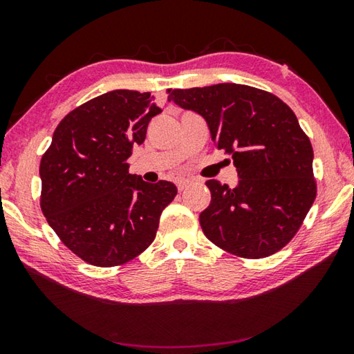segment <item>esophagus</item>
<instances>
[{
	"mask_svg": "<svg viewBox=\"0 0 354 354\" xmlns=\"http://www.w3.org/2000/svg\"><path fill=\"white\" fill-rule=\"evenodd\" d=\"M189 179H178V181H176V185H178V190H184L185 187H187V185H189Z\"/></svg>",
	"mask_w": 354,
	"mask_h": 354,
	"instance_id": "1",
	"label": "esophagus"
}]
</instances>
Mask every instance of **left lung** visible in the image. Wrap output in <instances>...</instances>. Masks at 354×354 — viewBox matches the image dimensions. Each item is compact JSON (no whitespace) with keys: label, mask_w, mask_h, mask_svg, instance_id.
I'll list each match as a JSON object with an SVG mask.
<instances>
[{"label":"left lung","mask_w":354,"mask_h":354,"mask_svg":"<svg viewBox=\"0 0 354 354\" xmlns=\"http://www.w3.org/2000/svg\"><path fill=\"white\" fill-rule=\"evenodd\" d=\"M169 100L206 120L218 149L232 156L239 184L209 179L205 236L227 253L261 259L297 234L317 195L314 151L283 100L243 84L175 88Z\"/></svg>","instance_id":"left-lung-1"}]
</instances>
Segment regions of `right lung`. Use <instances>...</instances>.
<instances>
[{
	"mask_svg": "<svg viewBox=\"0 0 354 354\" xmlns=\"http://www.w3.org/2000/svg\"><path fill=\"white\" fill-rule=\"evenodd\" d=\"M160 112L148 92L103 93L61 120L41 156V212L65 247L92 266H122L145 251L178 194L173 183L129 173L133 147Z\"/></svg>",
	"mask_w": 354,
	"mask_h": 354,
	"instance_id": "1",
	"label": "right lung"
}]
</instances>
